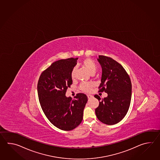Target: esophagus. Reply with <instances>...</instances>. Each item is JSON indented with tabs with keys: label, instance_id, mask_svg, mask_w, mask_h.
Instances as JSON below:
<instances>
[{
	"label": "esophagus",
	"instance_id": "1",
	"mask_svg": "<svg viewBox=\"0 0 160 160\" xmlns=\"http://www.w3.org/2000/svg\"><path fill=\"white\" fill-rule=\"evenodd\" d=\"M88 99L92 98V95H90V94H88Z\"/></svg>",
	"mask_w": 160,
	"mask_h": 160
}]
</instances>
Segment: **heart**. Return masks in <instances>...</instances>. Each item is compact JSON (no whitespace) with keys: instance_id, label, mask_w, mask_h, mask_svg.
I'll list each match as a JSON object with an SVG mask.
<instances>
[{"instance_id":"1","label":"heart","mask_w":160,"mask_h":160,"mask_svg":"<svg viewBox=\"0 0 160 160\" xmlns=\"http://www.w3.org/2000/svg\"><path fill=\"white\" fill-rule=\"evenodd\" d=\"M81 65L91 74H94L95 72H96L97 68V66L95 62L92 61L91 59H89V58L85 59L82 62ZM76 72H77V69L75 68H72V73H71V77H72V79L75 78V76H76ZM92 83H87V84L82 85L81 86V88L83 91L88 92L90 90V88H92Z\"/></svg>"}]
</instances>
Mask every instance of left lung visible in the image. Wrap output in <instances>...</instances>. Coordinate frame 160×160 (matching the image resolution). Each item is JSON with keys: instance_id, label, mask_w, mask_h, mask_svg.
Masks as SVG:
<instances>
[{"instance_id": "8db88e82", "label": "left lung", "mask_w": 160, "mask_h": 160, "mask_svg": "<svg viewBox=\"0 0 160 160\" xmlns=\"http://www.w3.org/2000/svg\"><path fill=\"white\" fill-rule=\"evenodd\" d=\"M102 68L99 92H105L108 97L102 99L95 110L97 118L109 125L120 122L126 116L132 97V83L122 66L112 58L99 55L97 59ZM95 98L100 101L98 95Z\"/></svg>"}]
</instances>
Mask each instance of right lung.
<instances>
[{
  "label": "right lung",
  "mask_w": 160,
  "mask_h": 160,
  "mask_svg": "<svg viewBox=\"0 0 160 160\" xmlns=\"http://www.w3.org/2000/svg\"><path fill=\"white\" fill-rule=\"evenodd\" d=\"M78 58L61 59L42 72L38 82L39 100L50 122L62 130H72L81 123L88 102L85 94L78 93L74 99L66 92L72 83L71 73Z\"/></svg>",
  "instance_id": "right-lung-1"
}]
</instances>
